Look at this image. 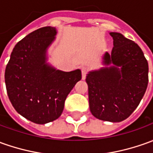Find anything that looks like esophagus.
<instances>
[{
  "mask_svg": "<svg viewBox=\"0 0 153 153\" xmlns=\"http://www.w3.org/2000/svg\"><path fill=\"white\" fill-rule=\"evenodd\" d=\"M80 69L81 73H82V79H85V78H86V74L88 73V68H86V67H81Z\"/></svg>",
  "mask_w": 153,
  "mask_h": 153,
  "instance_id": "1",
  "label": "esophagus"
}]
</instances>
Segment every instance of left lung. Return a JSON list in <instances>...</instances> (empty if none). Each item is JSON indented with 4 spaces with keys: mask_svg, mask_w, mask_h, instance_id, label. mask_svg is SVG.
<instances>
[{
    "mask_svg": "<svg viewBox=\"0 0 153 153\" xmlns=\"http://www.w3.org/2000/svg\"><path fill=\"white\" fill-rule=\"evenodd\" d=\"M110 34L114 48L111 54L105 53L103 63L114 66L90 72L85 80L92 115L100 120L120 122L132 114L146 92L148 63L135 42L119 33Z\"/></svg>",
    "mask_w": 153,
    "mask_h": 153,
    "instance_id": "obj_1",
    "label": "left lung"
}]
</instances>
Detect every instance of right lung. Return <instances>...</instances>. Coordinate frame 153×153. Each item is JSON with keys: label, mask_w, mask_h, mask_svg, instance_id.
Returning <instances> with one entry per match:
<instances>
[{"label": "right lung", "mask_w": 153, "mask_h": 153, "mask_svg": "<svg viewBox=\"0 0 153 153\" xmlns=\"http://www.w3.org/2000/svg\"><path fill=\"white\" fill-rule=\"evenodd\" d=\"M55 35L56 28L52 27L29 33L16 44L5 72L13 107L37 124H46L61 116L68 94L82 77L79 69L63 72L46 63L47 48Z\"/></svg>", "instance_id": "add662e5"}]
</instances>
